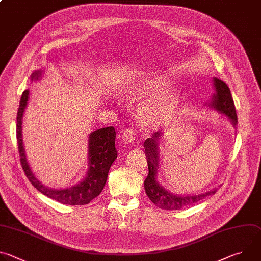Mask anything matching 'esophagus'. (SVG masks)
Returning <instances> with one entry per match:
<instances>
[{
  "mask_svg": "<svg viewBox=\"0 0 261 261\" xmlns=\"http://www.w3.org/2000/svg\"><path fill=\"white\" fill-rule=\"evenodd\" d=\"M122 137L125 142H132L135 139V132L132 129H127L122 133Z\"/></svg>",
  "mask_w": 261,
  "mask_h": 261,
  "instance_id": "obj_1",
  "label": "esophagus"
}]
</instances>
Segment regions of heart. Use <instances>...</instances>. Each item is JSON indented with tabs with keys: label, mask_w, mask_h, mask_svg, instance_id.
I'll list each match as a JSON object with an SVG mask.
<instances>
[{
	"label": "heart",
	"mask_w": 261,
	"mask_h": 261,
	"mask_svg": "<svg viewBox=\"0 0 261 261\" xmlns=\"http://www.w3.org/2000/svg\"><path fill=\"white\" fill-rule=\"evenodd\" d=\"M168 88V83L163 77L151 79L134 87L135 93L140 96H156ZM177 107L176 95L171 93L157 97L152 103L146 105L142 110V121L151 127H159L166 124Z\"/></svg>",
	"instance_id": "obj_1"
}]
</instances>
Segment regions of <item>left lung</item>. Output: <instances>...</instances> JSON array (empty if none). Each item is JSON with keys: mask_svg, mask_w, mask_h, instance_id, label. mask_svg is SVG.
Listing matches in <instances>:
<instances>
[{"mask_svg": "<svg viewBox=\"0 0 261 261\" xmlns=\"http://www.w3.org/2000/svg\"><path fill=\"white\" fill-rule=\"evenodd\" d=\"M214 82L216 94H214L213 96L211 106L226 115L231 120L233 126L236 127V125H238V116L234 102L230 94V90L227 87V85L221 80L215 79ZM161 131H157L153 134L152 137L147 138L143 142L148 165V174L144 180V189L146 195L151 199V201L160 208L180 210L185 206L194 204L202 200L204 197L211 194H215L217 192V188L204 194L192 196H177L170 194L162 187V186L159 185V182L156 180V176L158 170V141L161 138Z\"/></svg>", "mask_w": 261, "mask_h": 261, "instance_id": "obj_1", "label": "left lung"}]
</instances>
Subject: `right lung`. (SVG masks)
I'll list each match as a JSON object with an SVG mask.
<instances>
[{
	"mask_svg": "<svg viewBox=\"0 0 261 261\" xmlns=\"http://www.w3.org/2000/svg\"><path fill=\"white\" fill-rule=\"evenodd\" d=\"M41 72L36 71L32 74V80L38 79ZM29 99V91L25 90L20 98L16 118V138L21 167L34 187L45 196L63 204L84 205L90 203L103 190L107 179L109 168L118 157L116 148V130L114 127H106L91 133L89 141L90 168L86 178L74 187L64 190H53L46 188L35 177L27 162L24 148L21 138V119Z\"/></svg>",
	"mask_w": 261,
	"mask_h": 261,
	"instance_id": "1",
	"label": "right lung"
}]
</instances>
